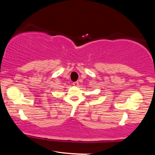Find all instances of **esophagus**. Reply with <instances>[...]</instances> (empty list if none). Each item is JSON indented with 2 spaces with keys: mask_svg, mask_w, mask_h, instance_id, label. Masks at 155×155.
I'll return each mask as SVG.
<instances>
[{
  "mask_svg": "<svg viewBox=\"0 0 155 155\" xmlns=\"http://www.w3.org/2000/svg\"><path fill=\"white\" fill-rule=\"evenodd\" d=\"M73 85H74V86H78V81H76V82H74V83H73Z\"/></svg>",
  "mask_w": 155,
  "mask_h": 155,
  "instance_id": "34e87169",
  "label": "esophagus"
}]
</instances>
